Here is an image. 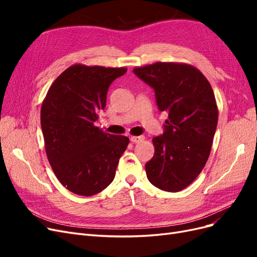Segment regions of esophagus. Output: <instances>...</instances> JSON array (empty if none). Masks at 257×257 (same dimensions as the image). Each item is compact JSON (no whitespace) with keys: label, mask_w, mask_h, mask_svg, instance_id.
I'll use <instances>...</instances> for the list:
<instances>
[{"label":"esophagus","mask_w":257,"mask_h":257,"mask_svg":"<svg viewBox=\"0 0 257 257\" xmlns=\"http://www.w3.org/2000/svg\"><path fill=\"white\" fill-rule=\"evenodd\" d=\"M130 139H131V142H132V143L137 144V143H141V142H143L144 139H145V137H144V136H132Z\"/></svg>","instance_id":"obj_1"}]
</instances>
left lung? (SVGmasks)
Wrapping results in <instances>:
<instances>
[{
    "mask_svg": "<svg viewBox=\"0 0 257 257\" xmlns=\"http://www.w3.org/2000/svg\"><path fill=\"white\" fill-rule=\"evenodd\" d=\"M133 72L154 90L159 110L168 114L163 134L152 139L148 180L163 191L179 192L195 180L211 151L219 115L213 90L189 64L158 62Z\"/></svg>",
    "mask_w": 257,
    "mask_h": 257,
    "instance_id": "8db88e82",
    "label": "left lung"
}]
</instances>
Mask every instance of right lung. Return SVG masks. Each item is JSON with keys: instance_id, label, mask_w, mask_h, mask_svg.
<instances>
[{"instance_id": "right-lung-1", "label": "right lung", "mask_w": 257, "mask_h": 257, "mask_svg": "<svg viewBox=\"0 0 257 257\" xmlns=\"http://www.w3.org/2000/svg\"><path fill=\"white\" fill-rule=\"evenodd\" d=\"M124 67L75 64L53 81L41 110L45 149L54 175L77 195L92 196L109 185L130 139L94 125L111 82Z\"/></svg>"}]
</instances>
